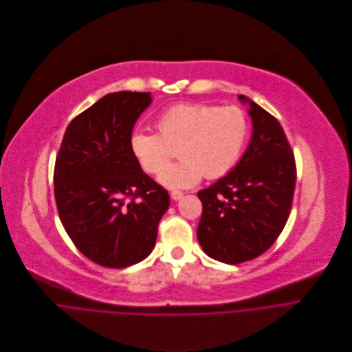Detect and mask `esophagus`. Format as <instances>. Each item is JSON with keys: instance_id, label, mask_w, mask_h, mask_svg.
<instances>
[{"instance_id": "obj_1", "label": "esophagus", "mask_w": 352, "mask_h": 352, "mask_svg": "<svg viewBox=\"0 0 352 352\" xmlns=\"http://www.w3.org/2000/svg\"><path fill=\"white\" fill-rule=\"evenodd\" d=\"M170 196H171L173 200L178 201V200H181V199L184 197V192H181V190H173V192L170 193Z\"/></svg>"}]
</instances>
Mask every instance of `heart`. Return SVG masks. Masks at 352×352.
<instances>
[{"label": "heart", "instance_id": "b5f03b06", "mask_svg": "<svg viewBox=\"0 0 352 352\" xmlns=\"http://www.w3.org/2000/svg\"><path fill=\"white\" fill-rule=\"evenodd\" d=\"M159 134L134 131L130 148L140 166L159 173L180 145L182 160L168 166L157 181L168 189H186L206 175L210 179L229 173L239 162L249 135L246 113L238 106L208 103H177L156 119Z\"/></svg>", "mask_w": 352, "mask_h": 352}]
</instances>
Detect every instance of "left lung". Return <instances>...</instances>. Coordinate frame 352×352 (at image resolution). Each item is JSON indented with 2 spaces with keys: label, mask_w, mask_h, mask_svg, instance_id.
<instances>
[{
  "label": "left lung",
  "mask_w": 352,
  "mask_h": 352,
  "mask_svg": "<svg viewBox=\"0 0 352 352\" xmlns=\"http://www.w3.org/2000/svg\"><path fill=\"white\" fill-rule=\"evenodd\" d=\"M253 133L238 164L197 193L203 214L197 241L203 252L225 264H241L267 252L290 214L296 163L279 122L245 95Z\"/></svg>",
  "instance_id": "left-lung-1"
}]
</instances>
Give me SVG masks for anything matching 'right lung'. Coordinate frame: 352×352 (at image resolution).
<instances>
[{
  "label": "right lung",
  "instance_id": "right-lung-1",
  "mask_svg": "<svg viewBox=\"0 0 352 352\" xmlns=\"http://www.w3.org/2000/svg\"><path fill=\"white\" fill-rule=\"evenodd\" d=\"M151 92H111L67 126L55 163V200L76 248L91 261L126 268L153 250L170 206L130 148Z\"/></svg>",
  "mask_w": 352,
  "mask_h": 352
}]
</instances>
